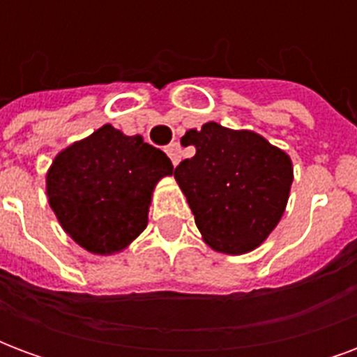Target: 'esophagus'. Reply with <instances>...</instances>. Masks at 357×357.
Segmentation results:
<instances>
[{
  "label": "esophagus",
  "mask_w": 357,
  "mask_h": 357,
  "mask_svg": "<svg viewBox=\"0 0 357 357\" xmlns=\"http://www.w3.org/2000/svg\"><path fill=\"white\" fill-rule=\"evenodd\" d=\"M166 155L170 156V160L174 166H178L179 160H181V147H179V143H172L166 147Z\"/></svg>",
  "instance_id": "34e87169"
}]
</instances>
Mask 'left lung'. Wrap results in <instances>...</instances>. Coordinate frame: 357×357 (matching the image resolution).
I'll list each match as a JSON object with an SVG mask.
<instances>
[{
	"label": "left lung",
	"mask_w": 357,
	"mask_h": 357,
	"mask_svg": "<svg viewBox=\"0 0 357 357\" xmlns=\"http://www.w3.org/2000/svg\"><path fill=\"white\" fill-rule=\"evenodd\" d=\"M181 145L195 156L174 170L195 224L210 248L245 255L260 247L283 218L292 185L291 156L260 133L206 122Z\"/></svg>",
	"instance_id": "1"
}]
</instances>
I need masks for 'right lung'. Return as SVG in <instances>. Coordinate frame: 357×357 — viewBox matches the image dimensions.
<instances>
[{
    "label": "right lung",
    "instance_id": "right-lung-1",
    "mask_svg": "<svg viewBox=\"0 0 357 357\" xmlns=\"http://www.w3.org/2000/svg\"><path fill=\"white\" fill-rule=\"evenodd\" d=\"M172 174L160 149L105 124L55 156L45 193L74 243L109 256L122 252L147 227L153 191Z\"/></svg>",
    "mask_w": 357,
    "mask_h": 357
}]
</instances>
